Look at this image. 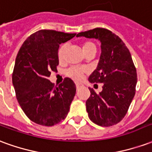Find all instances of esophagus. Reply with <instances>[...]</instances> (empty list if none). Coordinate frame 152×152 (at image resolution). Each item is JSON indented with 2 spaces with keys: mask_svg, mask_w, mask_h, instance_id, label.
Masks as SVG:
<instances>
[{
  "mask_svg": "<svg viewBox=\"0 0 152 152\" xmlns=\"http://www.w3.org/2000/svg\"><path fill=\"white\" fill-rule=\"evenodd\" d=\"M76 89H79V88H80V87H81V85H80V84H79V83H76Z\"/></svg>",
  "mask_w": 152,
  "mask_h": 152,
  "instance_id": "1",
  "label": "esophagus"
}]
</instances>
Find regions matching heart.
<instances>
[{
  "label": "heart",
  "mask_w": 152,
  "mask_h": 152,
  "mask_svg": "<svg viewBox=\"0 0 152 152\" xmlns=\"http://www.w3.org/2000/svg\"><path fill=\"white\" fill-rule=\"evenodd\" d=\"M81 48H82L83 52L85 54L89 53L90 51H95L96 52V45H94V43H93L92 41H89V40L83 41L81 43ZM66 49H67V45L64 44V45H62L58 50V58L60 62H63L65 58ZM86 73H87V70L86 68L73 66L66 70V75L75 80H81Z\"/></svg>",
  "instance_id": "obj_1"
}]
</instances>
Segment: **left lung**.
<instances>
[{"label":"left lung","instance_id":"obj_1","mask_svg":"<svg viewBox=\"0 0 152 152\" xmlns=\"http://www.w3.org/2000/svg\"><path fill=\"white\" fill-rule=\"evenodd\" d=\"M76 37L95 38L101 42L100 60L89 81L103 86L99 94L89 89L86 101L89 118L103 127L116 124L127 113L136 91L137 71L130 52L121 38L106 28L82 31Z\"/></svg>","mask_w":152,"mask_h":152}]
</instances>
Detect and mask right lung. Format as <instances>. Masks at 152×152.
I'll list each match as a JSON object with an SVG mask.
<instances>
[{
    "label": "right lung",
    "instance_id": "right-lung-1",
    "mask_svg": "<svg viewBox=\"0 0 152 152\" xmlns=\"http://www.w3.org/2000/svg\"><path fill=\"white\" fill-rule=\"evenodd\" d=\"M76 33L40 30L25 40L18 51L12 75L19 105L36 124L53 126L64 120L76 94L75 83L65 78L54 87L48 77L57 72L59 45Z\"/></svg>",
    "mask_w": 152,
    "mask_h": 152
}]
</instances>
